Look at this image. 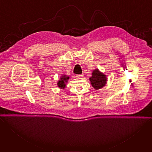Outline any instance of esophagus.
<instances>
[{
  "mask_svg": "<svg viewBox=\"0 0 152 152\" xmlns=\"http://www.w3.org/2000/svg\"><path fill=\"white\" fill-rule=\"evenodd\" d=\"M77 77H83V74L79 75H77Z\"/></svg>",
  "mask_w": 152,
  "mask_h": 152,
  "instance_id": "1",
  "label": "esophagus"
}]
</instances>
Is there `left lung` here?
I'll return each mask as SVG.
<instances>
[{"mask_svg": "<svg viewBox=\"0 0 152 152\" xmlns=\"http://www.w3.org/2000/svg\"><path fill=\"white\" fill-rule=\"evenodd\" d=\"M90 81L92 86L96 90H98L104 87L106 84V76L98 69H96L93 72L92 77L90 78Z\"/></svg>", "mask_w": 152, "mask_h": 152, "instance_id": "obj_1", "label": "left lung"}]
</instances>
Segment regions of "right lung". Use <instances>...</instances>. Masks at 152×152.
Masks as SVG:
<instances>
[{
  "label": "right lung",
  "mask_w": 152,
  "mask_h": 152,
  "mask_svg": "<svg viewBox=\"0 0 152 152\" xmlns=\"http://www.w3.org/2000/svg\"><path fill=\"white\" fill-rule=\"evenodd\" d=\"M69 79V77H68L66 75H63L61 77L60 80H59L58 83V87L61 88H64L66 86V83H67Z\"/></svg>",
  "instance_id": "right-lung-1"
}]
</instances>
